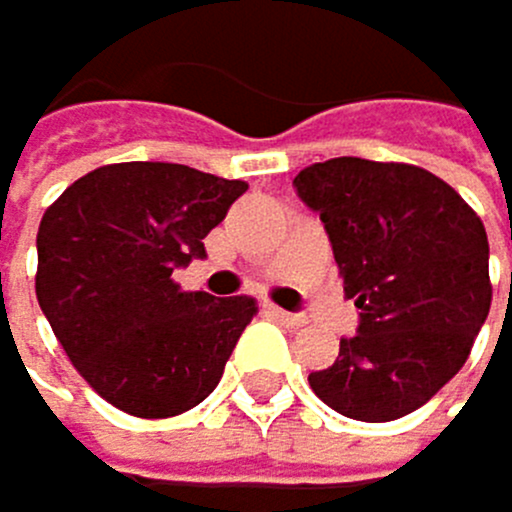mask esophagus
I'll use <instances>...</instances> for the list:
<instances>
[{"label": "esophagus", "instance_id": "obj_1", "mask_svg": "<svg viewBox=\"0 0 512 512\" xmlns=\"http://www.w3.org/2000/svg\"><path fill=\"white\" fill-rule=\"evenodd\" d=\"M269 314H272L278 323H285V327H304V323H307L304 314H291V311H282V307H272V304H269Z\"/></svg>", "mask_w": 512, "mask_h": 512}]
</instances>
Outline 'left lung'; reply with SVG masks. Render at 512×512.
<instances>
[{
  "label": "left lung",
  "instance_id": "1",
  "mask_svg": "<svg viewBox=\"0 0 512 512\" xmlns=\"http://www.w3.org/2000/svg\"><path fill=\"white\" fill-rule=\"evenodd\" d=\"M295 192L320 214L359 307L356 336L307 381L343 417H407L465 365L491 311L481 217L433 172L359 156L301 169Z\"/></svg>",
  "mask_w": 512,
  "mask_h": 512
}]
</instances>
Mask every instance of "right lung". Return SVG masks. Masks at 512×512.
Listing matches in <instances>:
<instances>
[{
  "instance_id": "obj_1",
  "label": "right lung",
  "mask_w": 512,
  "mask_h": 512,
  "mask_svg": "<svg viewBox=\"0 0 512 512\" xmlns=\"http://www.w3.org/2000/svg\"><path fill=\"white\" fill-rule=\"evenodd\" d=\"M246 192L179 163H115L76 179L37 227V304L76 372L144 420L192 410L217 388L253 298L182 291L172 272Z\"/></svg>"
}]
</instances>
